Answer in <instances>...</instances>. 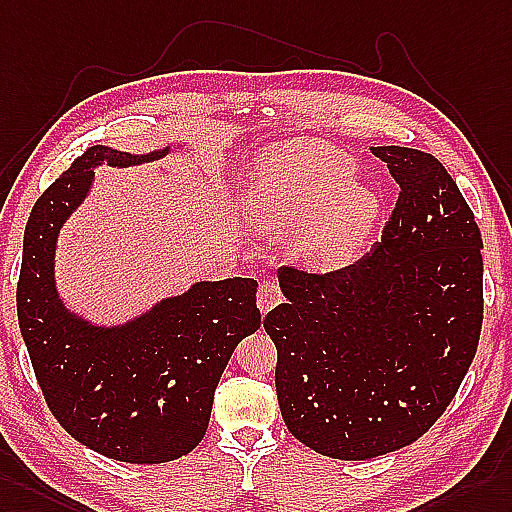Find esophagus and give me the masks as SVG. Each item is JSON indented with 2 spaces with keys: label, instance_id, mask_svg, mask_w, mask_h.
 I'll return each instance as SVG.
<instances>
[{
  "label": "esophagus",
  "instance_id": "34e87169",
  "mask_svg": "<svg viewBox=\"0 0 512 512\" xmlns=\"http://www.w3.org/2000/svg\"><path fill=\"white\" fill-rule=\"evenodd\" d=\"M282 302V291L276 280H263L258 286V297L256 304L260 308V313H269L271 308H276Z\"/></svg>",
  "mask_w": 512,
  "mask_h": 512
}]
</instances>
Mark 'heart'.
I'll list each match as a JSON object with an SVG mask.
<instances>
[{
	"instance_id": "heart-1",
	"label": "heart",
	"mask_w": 512,
	"mask_h": 512,
	"mask_svg": "<svg viewBox=\"0 0 512 512\" xmlns=\"http://www.w3.org/2000/svg\"><path fill=\"white\" fill-rule=\"evenodd\" d=\"M350 160L319 143H295L260 156L249 169L247 208L265 228L297 230V252L339 265L363 241L376 199L352 186Z\"/></svg>"
}]
</instances>
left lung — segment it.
Masks as SVG:
<instances>
[{"instance_id":"left-lung-1","label":"left lung","mask_w":512,"mask_h":512,"mask_svg":"<svg viewBox=\"0 0 512 512\" xmlns=\"http://www.w3.org/2000/svg\"><path fill=\"white\" fill-rule=\"evenodd\" d=\"M400 184L382 239L343 269H278L265 317L286 428L317 454L367 460L415 443L450 406L482 330V236L432 154L371 147Z\"/></svg>"}]
</instances>
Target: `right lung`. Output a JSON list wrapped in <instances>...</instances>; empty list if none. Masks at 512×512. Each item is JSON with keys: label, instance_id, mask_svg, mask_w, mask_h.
<instances>
[{"label": "right lung", "instance_id": "obj_1", "mask_svg": "<svg viewBox=\"0 0 512 512\" xmlns=\"http://www.w3.org/2000/svg\"><path fill=\"white\" fill-rule=\"evenodd\" d=\"M169 154L134 156L93 145L36 199L23 236L17 317L52 415L73 439L121 463L156 465L204 439L215 389L241 339L260 328L258 282H197L115 328L69 313L54 282L62 223L91 189L99 165L130 167Z\"/></svg>", "mask_w": 512, "mask_h": 512}]
</instances>
